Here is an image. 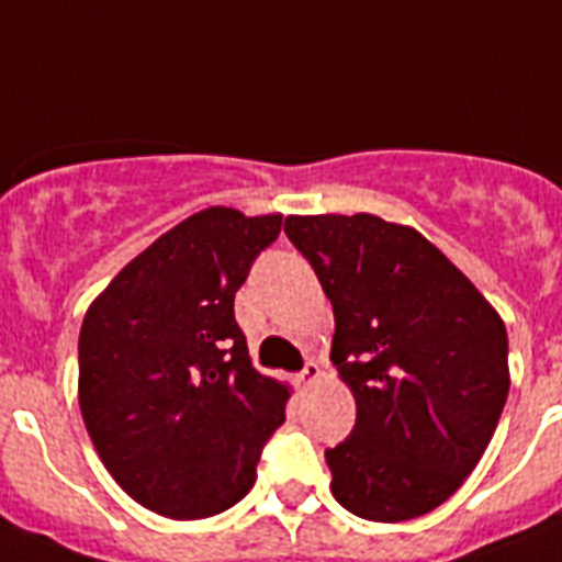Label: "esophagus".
I'll list each match as a JSON object with an SVG mask.
<instances>
[{"label": "esophagus", "instance_id": "obj_1", "mask_svg": "<svg viewBox=\"0 0 562 562\" xmlns=\"http://www.w3.org/2000/svg\"><path fill=\"white\" fill-rule=\"evenodd\" d=\"M319 375H322L319 364H316V362H308V364H305V368H302V373L296 375V382H300L302 387H308V384H314L316 379H319Z\"/></svg>", "mask_w": 562, "mask_h": 562}]
</instances>
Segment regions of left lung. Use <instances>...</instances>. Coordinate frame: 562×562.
I'll return each mask as SVG.
<instances>
[{"instance_id": "8db88e82", "label": "left lung", "mask_w": 562, "mask_h": 562, "mask_svg": "<svg viewBox=\"0 0 562 562\" xmlns=\"http://www.w3.org/2000/svg\"><path fill=\"white\" fill-rule=\"evenodd\" d=\"M334 305V359L356 424L325 450L330 492L364 520L441 506L490 447L509 393L506 325L470 277L413 226L375 214H291Z\"/></svg>"}]
</instances>
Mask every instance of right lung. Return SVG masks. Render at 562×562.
Listing matches in <instances>:
<instances>
[{
    "label": "right lung",
    "mask_w": 562,
    "mask_h": 562,
    "mask_svg": "<svg viewBox=\"0 0 562 562\" xmlns=\"http://www.w3.org/2000/svg\"><path fill=\"white\" fill-rule=\"evenodd\" d=\"M282 214L209 206L160 234L87 308L81 418L115 484L172 520L248 495L291 387L251 364L234 294Z\"/></svg>",
    "instance_id": "right-lung-1"
}]
</instances>
